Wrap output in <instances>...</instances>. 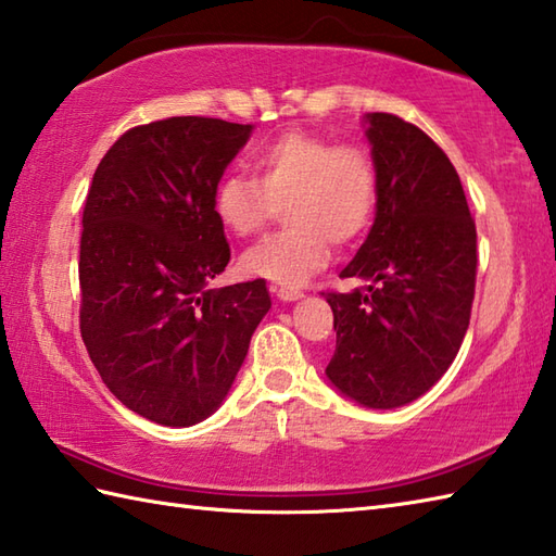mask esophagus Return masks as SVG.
I'll use <instances>...</instances> for the list:
<instances>
[{
	"instance_id": "esophagus-1",
	"label": "esophagus",
	"mask_w": 556,
	"mask_h": 556,
	"mask_svg": "<svg viewBox=\"0 0 556 556\" xmlns=\"http://www.w3.org/2000/svg\"><path fill=\"white\" fill-rule=\"evenodd\" d=\"M269 291L275 293V296L279 299V301H299V299H303V291L301 289H291V287H269Z\"/></svg>"
}]
</instances>
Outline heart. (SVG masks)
I'll return each mask as SVG.
<instances>
[{
	"label": "heart",
	"instance_id": "obj_1",
	"mask_svg": "<svg viewBox=\"0 0 556 556\" xmlns=\"http://www.w3.org/2000/svg\"><path fill=\"white\" fill-rule=\"evenodd\" d=\"M253 169L255 179L227 174L217 184L212 205L219 224L245 239L263 231L285 205L289 227L243 253L245 275L299 287L327 265L332 243L349 245L368 229L377 198L368 150L287 131L255 152Z\"/></svg>",
	"mask_w": 556,
	"mask_h": 556
}]
</instances>
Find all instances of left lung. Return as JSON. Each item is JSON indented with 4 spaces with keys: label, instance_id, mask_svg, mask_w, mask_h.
Instances as JSON below:
<instances>
[{
    "label": "left lung",
    "instance_id": "left-lung-1",
    "mask_svg": "<svg viewBox=\"0 0 556 556\" xmlns=\"http://www.w3.org/2000/svg\"><path fill=\"white\" fill-rule=\"evenodd\" d=\"M377 174L375 222L339 277L368 281L325 293L337 349L327 380L365 408L422 396L454 363L476 293V222L454 164L394 114L363 116Z\"/></svg>",
    "mask_w": 556,
    "mask_h": 556
}]
</instances>
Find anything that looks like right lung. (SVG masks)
Here are the masks:
<instances>
[{"label": "right lung", "instance_id": "right-lung-1", "mask_svg": "<svg viewBox=\"0 0 556 556\" xmlns=\"http://www.w3.org/2000/svg\"><path fill=\"white\" fill-rule=\"evenodd\" d=\"M253 124L172 116L126 131L83 207L80 337L138 416L191 428L212 416L269 311L265 279L207 289L231 251L215 188Z\"/></svg>", "mask_w": 556, "mask_h": 556}]
</instances>
